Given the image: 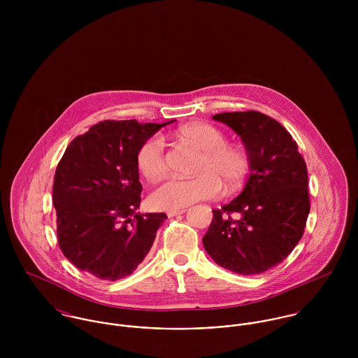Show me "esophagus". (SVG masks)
Returning <instances> with one entry per match:
<instances>
[{"instance_id": "1", "label": "esophagus", "mask_w": 358, "mask_h": 358, "mask_svg": "<svg viewBox=\"0 0 358 358\" xmlns=\"http://www.w3.org/2000/svg\"><path fill=\"white\" fill-rule=\"evenodd\" d=\"M185 212H186V209H185V208H182V209H169V210L166 212V215H168L169 217H172V216L182 215V213H185Z\"/></svg>"}]
</instances>
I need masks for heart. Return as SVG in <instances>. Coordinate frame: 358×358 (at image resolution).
<instances>
[{"mask_svg":"<svg viewBox=\"0 0 358 358\" xmlns=\"http://www.w3.org/2000/svg\"><path fill=\"white\" fill-rule=\"evenodd\" d=\"M176 136L199 150L194 178H171L159 185L150 196V204L157 209H182L201 200L215 199L222 192V183L227 190L237 189L247 178L251 162L244 149L226 143V136L217 128L192 122L180 127ZM141 173L149 180H158L165 173L164 143L159 136L146 141L136 155Z\"/></svg>","mask_w":358,"mask_h":358,"instance_id":"b5f03b06","label":"heart"}]
</instances>
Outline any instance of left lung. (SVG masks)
Instances as JSON below:
<instances>
[{"label":"left lung","mask_w":358,"mask_h":358,"mask_svg":"<svg viewBox=\"0 0 358 358\" xmlns=\"http://www.w3.org/2000/svg\"><path fill=\"white\" fill-rule=\"evenodd\" d=\"M212 118L241 138L251 168L240 196L212 210L205 251L233 273L259 274L281 263L303 236L310 212L306 162L291 134L266 114L234 111ZM230 213L241 217L234 221Z\"/></svg>","instance_id":"left-lung-1"}]
</instances>
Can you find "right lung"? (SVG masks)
I'll use <instances>...</instances> for the list:
<instances>
[{
	"label": "right lung",
	"mask_w": 358,
	"mask_h": 358,
	"mask_svg": "<svg viewBox=\"0 0 358 358\" xmlns=\"http://www.w3.org/2000/svg\"><path fill=\"white\" fill-rule=\"evenodd\" d=\"M164 124L102 121L77 136L57 164L52 201L59 247L77 268L125 278L149 254L165 213H141L136 155Z\"/></svg>",
	"instance_id": "right-lung-1"
}]
</instances>
